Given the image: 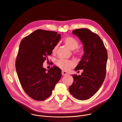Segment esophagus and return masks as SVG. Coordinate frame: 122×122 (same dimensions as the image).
I'll list each match as a JSON object with an SVG mask.
<instances>
[{
    "instance_id": "34e87169",
    "label": "esophagus",
    "mask_w": 122,
    "mask_h": 122,
    "mask_svg": "<svg viewBox=\"0 0 122 122\" xmlns=\"http://www.w3.org/2000/svg\"><path fill=\"white\" fill-rule=\"evenodd\" d=\"M61 74H62V76H66V75H67V73L66 71L62 70V72H61Z\"/></svg>"
}]
</instances>
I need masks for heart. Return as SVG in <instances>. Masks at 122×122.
<instances>
[{
	"mask_svg": "<svg viewBox=\"0 0 122 122\" xmlns=\"http://www.w3.org/2000/svg\"><path fill=\"white\" fill-rule=\"evenodd\" d=\"M63 42L68 47H69L71 50H75L76 49L79 44V42L73 36H67L65 37L63 39ZM58 47V45H55L52 49V52L55 53L57 50ZM81 50L79 49L75 50V53L78 55H80L81 53ZM56 64L57 66L60 68L68 70L72 67H74L75 65V63L74 61L71 60H65L63 59H60L56 61Z\"/></svg>",
	"mask_w": 122,
	"mask_h": 122,
	"instance_id": "1",
	"label": "heart"
}]
</instances>
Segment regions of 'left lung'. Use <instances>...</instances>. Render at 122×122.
<instances>
[{"instance_id":"1","label":"left lung","mask_w":122,"mask_h":122,"mask_svg":"<svg viewBox=\"0 0 122 122\" xmlns=\"http://www.w3.org/2000/svg\"><path fill=\"white\" fill-rule=\"evenodd\" d=\"M72 33L82 42L85 54L75 68L83 71L81 75H72L74 81L69 90L76 99L86 100L98 91L105 80L107 52L100 37L88 29H76Z\"/></svg>"}]
</instances>
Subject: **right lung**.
<instances>
[{"instance_id":"add662e5","label":"right lung","mask_w":122,"mask_h":122,"mask_svg":"<svg viewBox=\"0 0 122 122\" xmlns=\"http://www.w3.org/2000/svg\"><path fill=\"white\" fill-rule=\"evenodd\" d=\"M61 39L57 32L37 30L23 39L15 61L18 79L25 92L34 100L48 98L61 77V70L54 66L48 72L43 63Z\"/></svg>"}]
</instances>
